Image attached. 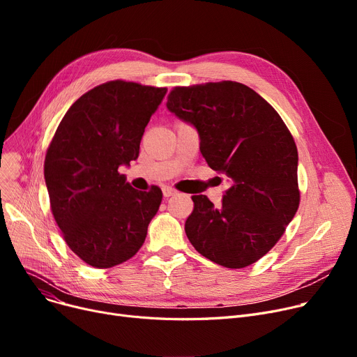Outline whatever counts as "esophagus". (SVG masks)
<instances>
[{"instance_id": "esophagus-1", "label": "esophagus", "mask_w": 357, "mask_h": 357, "mask_svg": "<svg viewBox=\"0 0 357 357\" xmlns=\"http://www.w3.org/2000/svg\"><path fill=\"white\" fill-rule=\"evenodd\" d=\"M175 194H176V191L172 190V188H169V186H165V188H163V197L165 198H169V197H172Z\"/></svg>"}]
</instances>
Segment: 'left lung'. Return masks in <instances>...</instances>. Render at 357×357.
<instances>
[{
    "label": "left lung",
    "mask_w": 357,
    "mask_h": 357,
    "mask_svg": "<svg viewBox=\"0 0 357 357\" xmlns=\"http://www.w3.org/2000/svg\"><path fill=\"white\" fill-rule=\"evenodd\" d=\"M169 111L191 123L208 166L231 186L221 207L192 195L185 233L214 264L246 268L282 237L299 207L298 150L276 109L245 84L234 81L175 86Z\"/></svg>",
    "instance_id": "left-lung-1"
}]
</instances>
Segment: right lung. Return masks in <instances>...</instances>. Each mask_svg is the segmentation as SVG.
<instances>
[{
  "label": "right lung",
  "mask_w": 357,
  "mask_h": 357,
  "mask_svg": "<svg viewBox=\"0 0 357 357\" xmlns=\"http://www.w3.org/2000/svg\"><path fill=\"white\" fill-rule=\"evenodd\" d=\"M166 91L121 79L92 88L70 105L47 147L52 214L69 249L92 268L133 257L159 210V186L131 188L119 166L139 158L144 128Z\"/></svg>",
  "instance_id": "right-lung-1"
}]
</instances>
